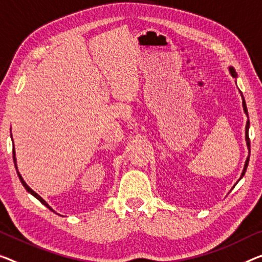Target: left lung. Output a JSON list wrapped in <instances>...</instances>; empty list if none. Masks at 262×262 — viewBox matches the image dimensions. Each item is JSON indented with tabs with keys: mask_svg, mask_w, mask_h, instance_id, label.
<instances>
[{
	"mask_svg": "<svg viewBox=\"0 0 262 262\" xmlns=\"http://www.w3.org/2000/svg\"><path fill=\"white\" fill-rule=\"evenodd\" d=\"M228 70H229V74L232 75V77H233V78H238V75H236V72H235V69H234V68H233V67H229V68H228ZM239 92H240V95H241V98H243V107H244V111H245V114H246V116L248 117V112H247L246 102H245V98H244V96H243V92H241L240 90H239ZM248 130H249V119H247V123H246V130H245V139H246V145H247V147H248V157H247L246 162H245V166H244L243 173H241V176H240V179L243 178V177L245 176V172H246V170H247L248 162H249V154H251V142H249ZM240 179H239V180H240ZM239 180H238V182H239ZM238 182H236V184H238ZM234 186H235V185H234ZM234 186H233V187H234Z\"/></svg>",
	"mask_w": 262,
	"mask_h": 262,
	"instance_id": "obj_1",
	"label": "left lung"
}]
</instances>
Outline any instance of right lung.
I'll return each instance as SVG.
<instances>
[{
	"label": "right lung",
	"instance_id": "1",
	"mask_svg": "<svg viewBox=\"0 0 262 262\" xmlns=\"http://www.w3.org/2000/svg\"><path fill=\"white\" fill-rule=\"evenodd\" d=\"M10 136H11V135H10ZM11 139H13V138H11ZM13 158H14V164H15V167H16V172H17V176H18V178H19V180H21V183H22V185H23V186H24V188H26V190H27L28 192H29L30 194H33L36 199H38L39 201H41V203L44 205V206H47L48 208H49V210H51L52 212H55V211L52 210V208L49 206V204H48L47 201L42 198V196H39V195L37 194V193H36L34 190H31V188H30V187L28 186V185H27V183L24 182V180H23L22 176H21V173L18 172V168H17V163H16V155H15V148H13Z\"/></svg>",
	"mask_w": 262,
	"mask_h": 262
}]
</instances>
